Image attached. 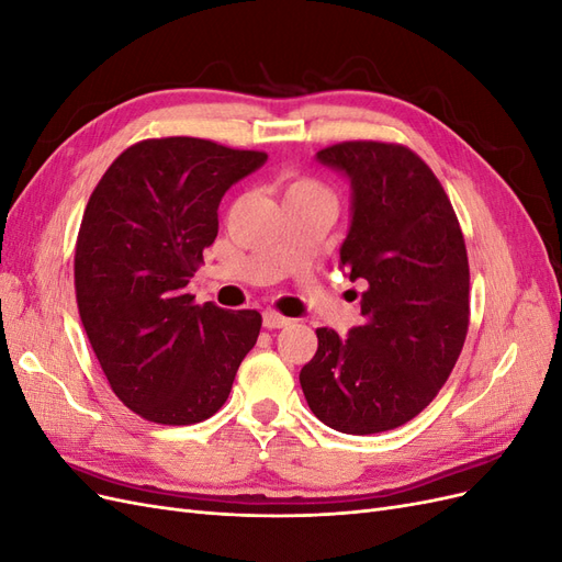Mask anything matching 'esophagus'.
I'll use <instances>...</instances> for the list:
<instances>
[{
  "label": "esophagus",
  "mask_w": 562,
  "mask_h": 562,
  "mask_svg": "<svg viewBox=\"0 0 562 562\" xmlns=\"http://www.w3.org/2000/svg\"><path fill=\"white\" fill-rule=\"evenodd\" d=\"M262 323H265V328H285V326H291V318H285L283 314H279V312H265L262 314Z\"/></svg>",
  "instance_id": "1"
}]
</instances>
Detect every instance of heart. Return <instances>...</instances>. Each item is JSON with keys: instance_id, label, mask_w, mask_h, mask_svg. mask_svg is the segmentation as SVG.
Here are the masks:
<instances>
[{"instance_id": "heart-1", "label": "heart", "mask_w": 562, "mask_h": 562, "mask_svg": "<svg viewBox=\"0 0 562 562\" xmlns=\"http://www.w3.org/2000/svg\"><path fill=\"white\" fill-rule=\"evenodd\" d=\"M318 194H328L326 187L316 182L310 176H291L283 180V199H297V196H318Z\"/></svg>"}]
</instances>
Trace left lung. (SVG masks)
<instances>
[{
  "instance_id": "obj_1",
  "label": "left lung",
  "mask_w": 562,
  "mask_h": 562,
  "mask_svg": "<svg viewBox=\"0 0 562 562\" xmlns=\"http://www.w3.org/2000/svg\"><path fill=\"white\" fill-rule=\"evenodd\" d=\"M318 161L351 180L339 262L361 293L363 326L318 328L300 384L326 427L368 436L417 417L450 378L469 330V258L452 203L413 149L347 140Z\"/></svg>"
}]
</instances>
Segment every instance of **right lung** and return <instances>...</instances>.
I'll list each match as a JSON object with an SVG mask.
<instances>
[{
  "label": "right lung",
  "mask_w": 562,
  "mask_h": 562,
  "mask_svg": "<svg viewBox=\"0 0 562 562\" xmlns=\"http://www.w3.org/2000/svg\"><path fill=\"white\" fill-rule=\"evenodd\" d=\"M265 161L190 135L149 138L95 184L75 248L77 307L116 398L143 419L213 417L258 342V312L194 304L184 285L215 241L225 192Z\"/></svg>",
  "instance_id": "obj_1"
}]
</instances>
